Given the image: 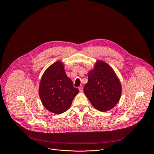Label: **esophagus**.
<instances>
[{"instance_id":"esophagus-1","label":"esophagus","mask_w":154,"mask_h":154,"mask_svg":"<svg viewBox=\"0 0 154 154\" xmlns=\"http://www.w3.org/2000/svg\"><path fill=\"white\" fill-rule=\"evenodd\" d=\"M79 89L80 91V92H82L83 91V86H80L79 87Z\"/></svg>"}]
</instances>
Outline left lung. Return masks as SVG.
<instances>
[{
  "instance_id": "1",
  "label": "left lung",
  "mask_w": 154,
  "mask_h": 154,
  "mask_svg": "<svg viewBox=\"0 0 154 154\" xmlns=\"http://www.w3.org/2000/svg\"><path fill=\"white\" fill-rule=\"evenodd\" d=\"M88 77L83 90L92 105L103 112L114 108L122 94V86L114 70L105 62L98 60Z\"/></svg>"
}]
</instances>
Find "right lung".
I'll use <instances>...</instances> for the list:
<instances>
[{
  "label": "right lung",
  "instance_id": "1",
  "mask_svg": "<svg viewBox=\"0 0 154 154\" xmlns=\"http://www.w3.org/2000/svg\"><path fill=\"white\" fill-rule=\"evenodd\" d=\"M38 91L45 108L60 114L69 108L79 89L74 87L73 82L66 75L63 65L57 61L44 72Z\"/></svg>",
  "mask_w": 154,
  "mask_h": 154
}]
</instances>
